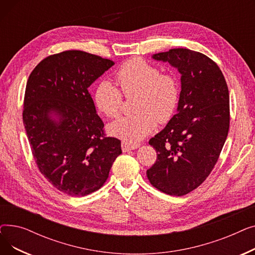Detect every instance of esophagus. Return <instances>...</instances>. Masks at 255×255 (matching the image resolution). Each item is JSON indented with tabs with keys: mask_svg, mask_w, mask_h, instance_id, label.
Returning a JSON list of instances; mask_svg holds the SVG:
<instances>
[{
	"mask_svg": "<svg viewBox=\"0 0 255 255\" xmlns=\"http://www.w3.org/2000/svg\"><path fill=\"white\" fill-rule=\"evenodd\" d=\"M140 146V143H132L130 141H127V140H123L122 141V150L123 152H128V151H131V150H135L137 148H139Z\"/></svg>",
	"mask_w": 255,
	"mask_h": 255,
	"instance_id": "1",
	"label": "esophagus"
}]
</instances>
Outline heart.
Here are the masks:
<instances>
[{
	"label": "heart",
	"instance_id": "obj_1",
	"mask_svg": "<svg viewBox=\"0 0 255 255\" xmlns=\"http://www.w3.org/2000/svg\"><path fill=\"white\" fill-rule=\"evenodd\" d=\"M116 79L126 97L135 95L132 116L120 119L110 126L112 134L135 143L149 135L159 123H166L175 115L180 101L179 80L171 73H161L155 65L140 58L125 62ZM110 80L99 83L95 91L98 109L109 118H118L123 109V94Z\"/></svg>",
	"mask_w": 255,
	"mask_h": 255
}]
</instances>
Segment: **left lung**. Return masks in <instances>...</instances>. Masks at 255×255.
Listing matches in <instances>:
<instances>
[{
	"label": "left lung",
	"instance_id": "8db88e82",
	"mask_svg": "<svg viewBox=\"0 0 255 255\" xmlns=\"http://www.w3.org/2000/svg\"><path fill=\"white\" fill-rule=\"evenodd\" d=\"M181 74L177 114L149 143L157 152L146 170L150 183L182 196L202 184L215 166L230 129V94L218 65L203 53L172 48L155 53Z\"/></svg>",
	"mask_w": 255,
	"mask_h": 255
}]
</instances>
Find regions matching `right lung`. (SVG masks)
Returning a JSON list of instances; mask_svg holds the SVG:
<instances>
[{
	"label": "right lung",
	"instance_id": "add662e5",
	"mask_svg": "<svg viewBox=\"0 0 255 255\" xmlns=\"http://www.w3.org/2000/svg\"><path fill=\"white\" fill-rule=\"evenodd\" d=\"M115 63L82 50L40 62L25 87L22 120L37 166L55 188L85 196L101 188L121 140L106 137L89 87Z\"/></svg>",
	"mask_w": 255,
	"mask_h": 255
}]
</instances>
